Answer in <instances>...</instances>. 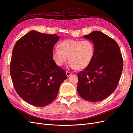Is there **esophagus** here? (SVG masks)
Masks as SVG:
<instances>
[{
  "instance_id": "34e87169",
  "label": "esophagus",
  "mask_w": 133,
  "mask_h": 133,
  "mask_svg": "<svg viewBox=\"0 0 133 133\" xmlns=\"http://www.w3.org/2000/svg\"><path fill=\"white\" fill-rule=\"evenodd\" d=\"M66 75H67L68 77H69V76L70 75H71V74H72V73H70V72H69V71H66Z\"/></svg>"
}]
</instances>
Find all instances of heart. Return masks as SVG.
Wrapping results in <instances>:
<instances>
[{
	"label": "heart",
	"mask_w": 133,
	"mask_h": 133,
	"mask_svg": "<svg viewBox=\"0 0 133 133\" xmlns=\"http://www.w3.org/2000/svg\"><path fill=\"white\" fill-rule=\"evenodd\" d=\"M59 48L52 51L53 58L58 66H61L69 60V65L72 69H83L89 65L93 59L95 46L89 40L67 39L59 44Z\"/></svg>",
	"instance_id": "obj_1"
}]
</instances>
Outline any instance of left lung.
Here are the masks:
<instances>
[{
  "label": "left lung",
  "mask_w": 133,
  "mask_h": 133,
  "mask_svg": "<svg viewBox=\"0 0 133 133\" xmlns=\"http://www.w3.org/2000/svg\"><path fill=\"white\" fill-rule=\"evenodd\" d=\"M84 38L93 42L95 54L89 65L78 73L77 90L87 101H102L118 86L123 68L122 53L117 43L101 31H94Z\"/></svg>",
  "instance_id": "8db88e82"
}]
</instances>
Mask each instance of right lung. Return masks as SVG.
Returning a JSON list of instances; mask_svg holds the SVG:
<instances>
[{"label": "right lung", "instance_id": "obj_1", "mask_svg": "<svg viewBox=\"0 0 133 133\" xmlns=\"http://www.w3.org/2000/svg\"><path fill=\"white\" fill-rule=\"evenodd\" d=\"M60 37L35 30L15 43L11 54L10 72L18 95L35 107L49 105L56 98L65 71L54 62L52 51Z\"/></svg>", "mask_w": 133, "mask_h": 133}]
</instances>
